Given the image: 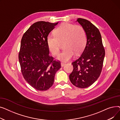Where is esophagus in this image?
I'll return each instance as SVG.
<instances>
[{
    "label": "esophagus",
    "mask_w": 120,
    "mask_h": 120,
    "mask_svg": "<svg viewBox=\"0 0 120 120\" xmlns=\"http://www.w3.org/2000/svg\"><path fill=\"white\" fill-rule=\"evenodd\" d=\"M66 65V63H64V62H61V67H63L64 66H65Z\"/></svg>",
    "instance_id": "1"
}]
</instances>
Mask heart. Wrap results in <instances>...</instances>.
Wrapping results in <instances>:
<instances>
[{
    "label": "heart",
    "mask_w": 120,
    "mask_h": 120,
    "mask_svg": "<svg viewBox=\"0 0 120 120\" xmlns=\"http://www.w3.org/2000/svg\"><path fill=\"white\" fill-rule=\"evenodd\" d=\"M86 40V31L82 26L66 22L55 29L54 34H49L47 38L49 50L55 56L59 53L61 43L64 42L65 48L57 59L65 61L70 60L74 53L78 54L82 51Z\"/></svg>",
    "instance_id": "b5f03b06"
}]
</instances>
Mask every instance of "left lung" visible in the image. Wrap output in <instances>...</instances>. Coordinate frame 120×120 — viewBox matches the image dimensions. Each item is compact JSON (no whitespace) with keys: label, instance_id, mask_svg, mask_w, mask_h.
<instances>
[{"label":"left lung","instance_id":"8db88e82","mask_svg":"<svg viewBox=\"0 0 120 120\" xmlns=\"http://www.w3.org/2000/svg\"><path fill=\"white\" fill-rule=\"evenodd\" d=\"M77 21L85 29L87 40L81 56L71 63L73 70L69 78L75 86L86 88L92 85L100 76L105 50L98 29L85 19L79 18Z\"/></svg>","mask_w":120,"mask_h":120}]
</instances>
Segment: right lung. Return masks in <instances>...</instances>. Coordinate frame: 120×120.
<instances>
[{"label": "right lung", "mask_w": 120, "mask_h": 120, "mask_svg": "<svg viewBox=\"0 0 120 120\" xmlns=\"http://www.w3.org/2000/svg\"><path fill=\"white\" fill-rule=\"evenodd\" d=\"M58 24L45 21L34 23L21 39L18 59L24 78L34 89L47 90L53 83L60 61L49 55L47 38Z\"/></svg>", "instance_id": "right-lung-1"}]
</instances>
